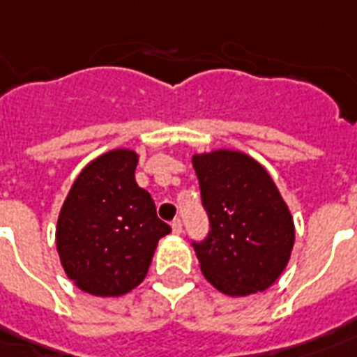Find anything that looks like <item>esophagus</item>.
Here are the masks:
<instances>
[{"label":"esophagus","mask_w":357,"mask_h":357,"mask_svg":"<svg viewBox=\"0 0 357 357\" xmlns=\"http://www.w3.org/2000/svg\"><path fill=\"white\" fill-rule=\"evenodd\" d=\"M171 227H173V233H175V234L182 233V222H181V220H175V222L171 223Z\"/></svg>","instance_id":"1"}]
</instances>
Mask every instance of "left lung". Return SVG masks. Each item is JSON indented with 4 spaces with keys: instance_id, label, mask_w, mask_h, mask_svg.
<instances>
[{
    "instance_id": "1",
    "label": "left lung",
    "mask_w": 357,
    "mask_h": 357,
    "mask_svg": "<svg viewBox=\"0 0 357 357\" xmlns=\"http://www.w3.org/2000/svg\"><path fill=\"white\" fill-rule=\"evenodd\" d=\"M210 231L193 242L201 272L227 296L266 291L287 266L294 222L272 176L240 151L193 154Z\"/></svg>"
}]
</instances>
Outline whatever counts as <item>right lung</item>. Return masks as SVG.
<instances>
[{"label":"right lung","mask_w":357,"mask_h":357,"mask_svg":"<svg viewBox=\"0 0 357 357\" xmlns=\"http://www.w3.org/2000/svg\"><path fill=\"white\" fill-rule=\"evenodd\" d=\"M137 154L115 149L85 165L61 206L55 244L68 279L93 296H123L145 279L171 227L135 182Z\"/></svg>","instance_id":"add662e5"}]
</instances>
